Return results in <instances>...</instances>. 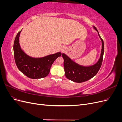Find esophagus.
<instances>
[{
	"instance_id": "esophagus-1",
	"label": "esophagus",
	"mask_w": 122,
	"mask_h": 122,
	"mask_svg": "<svg viewBox=\"0 0 122 122\" xmlns=\"http://www.w3.org/2000/svg\"><path fill=\"white\" fill-rule=\"evenodd\" d=\"M66 48L65 46H62L61 49V52H64V51L66 50Z\"/></svg>"
}]
</instances>
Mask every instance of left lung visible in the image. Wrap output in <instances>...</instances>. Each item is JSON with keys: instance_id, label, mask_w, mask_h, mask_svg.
<instances>
[{"instance_id": "left-lung-1", "label": "left lung", "mask_w": 122, "mask_h": 122, "mask_svg": "<svg viewBox=\"0 0 122 122\" xmlns=\"http://www.w3.org/2000/svg\"><path fill=\"white\" fill-rule=\"evenodd\" d=\"M94 28L98 32V36L102 42V49L100 57L97 63L91 66H83L76 63L64 53L62 54L64 58V67L65 75L67 78L72 81L80 83L93 78L97 74L102 65L104 46L103 40L100 36L97 29L95 26Z\"/></svg>"}]
</instances>
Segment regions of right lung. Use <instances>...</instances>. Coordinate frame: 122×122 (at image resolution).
I'll return each mask as SVG.
<instances>
[{
    "label": "right lung",
    "mask_w": 122,
    "mask_h": 122,
    "mask_svg": "<svg viewBox=\"0 0 122 122\" xmlns=\"http://www.w3.org/2000/svg\"><path fill=\"white\" fill-rule=\"evenodd\" d=\"M21 30L18 33L14 43V55L17 67L25 75L32 79L46 77L49 73L51 66L54 61L61 56V53L47 55L41 58L29 56L21 49L19 36Z\"/></svg>",
    "instance_id": "obj_1"
}]
</instances>
